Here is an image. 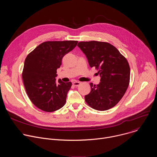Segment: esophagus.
<instances>
[{
    "instance_id": "obj_1",
    "label": "esophagus",
    "mask_w": 157,
    "mask_h": 157,
    "mask_svg": "<svg viewBox=\"0 0 157 157\" xmlns=\"http://www.w3.org/2000/svg\"><path fill=\"white\" fill-rule=\"evenodd\" d=\"M81 84V82H79V81H74L73 82V85L74 86H78L79 85H80Z\"/></svg>"
}]
</instances>
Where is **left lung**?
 Returning <instances> with one entry per match:
<instances>
[{
	"mask_svg": "<svg viewBox=\"0 0 157 157\" xmlns=\"http://www.w3.org/2000/svg\"><path fill=\"white\" fill-rule=\"evenodd\" d=\"M78 47L86 55L91 68L95 67L101 76L99 84L90 83L86 103L98 110L114 107L122 98L130 82V66L119 51L107 42L81 41Z\"/></svg>",
	"mask_w": 157,
	"mask_h": 157,
	"instance_id": "obj_1",
	"label": "left lung"
}]
</instances>
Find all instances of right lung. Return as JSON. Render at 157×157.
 Wrapping results in <instances>:
<instances>
[{"mask_svg":"<svg viewBox=\"0 0 157 157\" xmlns=\"http://www.w3.org/2000/svg\"><path fill=\"white\" fill-rule=\"evenodd\" d=\"M78 41H48L41 43L27 56L22 79L27 94L38 109L50 113L64 106L72 83L56 81L63 57Z\"/></svg>","mask_w":157,"mask_h":157,"instance_id":"add662e5","label":"right lung"}]
</instances>
